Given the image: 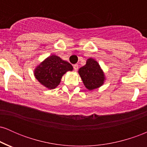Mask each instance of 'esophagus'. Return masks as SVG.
Instances as JSON below:
<instances>
[{"instance_id": "obj_1", "label": "esophagus", "mask_w": 147, "mask_h": 147, "mask_svg": "<svg viewBox=\"0 0 147 147\" xmlns=\"http://www.w3.org/2000/svg\"><path fill=\"white\" fill-rule=\"evenodd\" d=\"M73 68L75 70H77V69H78V65L77 64H75V65H73Z\"/></svg>"}]
</instances>
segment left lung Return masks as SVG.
Returning <instances> with one entry per match:
<instances>
[{"mask_svg": "<svg viewBox=\"0 0 147 147\" xmlns=\"http://www.w3.org/2000/svg\"><path fill=\"white\" fill-rule=\"evenodd\" d=\"M78 73L88 90L101 87L106 81L104 72L98 62L92 58L86 60V63L79 69Z\"/></svg>", "mask_w": 147, "mask_h": 147, "instance_id": "obj_1", "label": "left lung"}]
</instances>
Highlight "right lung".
Returning <instances> with one entry per match:
<instances>
[{"label": "right lung", "instance_id": "1", "mask_svg": "<svg viewBox=\"0 0 147 147\" xmlns=\"http://www.w3.org/2000/svg\"><path fill=\"white\" fill-rule=\"evenodd\" d=\"M72 70L73 67L68 61L52 55L36 65L34 70V75L41 85L52 90L59 85L63 75Z\"/></svg>", "mask_w": 147, "mask_h": 147}]
</instances>
